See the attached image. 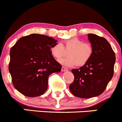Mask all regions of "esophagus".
Wrapping results in <instances>:
<instances>
[{"mask_svg": "<svg viewBox=\"0 0 122 122\" xmlns=\"http://www.w3.org/2000/svg\"><path fill=\"white\" fill-rule=\"evenodd\" d=\"M67 71H68V69H66L65 67H62V72Z\"/></svg>", "mask_w": 122, "mask_h": 122, "instance_id": "34e87169", "label": "esophagus"}]
</instances>
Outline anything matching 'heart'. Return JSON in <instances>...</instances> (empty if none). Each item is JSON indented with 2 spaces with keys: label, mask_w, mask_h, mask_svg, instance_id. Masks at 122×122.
I'll list each match as a JSON object with an SVG mask.
<instances>
[{
  "label": "heart",
  "mask_w": 122,
  "mask_h": 122,
  "mask_svg": "<svg viewBox=\"0 0 122 122\" xmlns=\"http://www.w3.org/2000/svg\"><path fill=\"white\" fill-rule=\"evenodd\" d=\"M68 53V57L60 59L59 63L67 67L81 66L86 64L92 57V47L77 38H72L64 42L57 43L51 48V53L56 59H59Z\"/></svg>",
  "instance_id": "heart-1"
}]
</instances>
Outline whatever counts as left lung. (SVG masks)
<instances>
[{
  "label": "left lung",
  "mask_w": 122,
  "mask_h": 122,
  "mask_svg": "<svg viewBox=\"0 0 122 122\" xmlns=\"http://www.w3.org/2000/svg\"><path fill=\"white\" fill-rule=\"evenodd\" d=\"M88 39L92 55L83 66L72 69L74 81L69 86L74 96L86 99L98 97L105 90L113 76L116 61L115 53L106 39L92 33Z\"/></svg>",
  "instance_id": "1"
}]
</instances>
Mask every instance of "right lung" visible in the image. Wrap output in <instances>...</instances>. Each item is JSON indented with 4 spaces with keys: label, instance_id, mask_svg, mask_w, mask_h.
Returning <instances> with one entry per match:
<instances>
[{
    "label": "right lung",
    "instance_id": "right-lung-1",
    "mask_svg": "<svg viewBox=\"0 0 122 122\" xmlns=\"http://www.w3.org/2000/svg\"><path fill=\"white\" fill-rule=\"evenodd\" d=\"M57 42L51 37L33 33L20 38L11 48L9 71L14 87L24 96L43 95L50 75L61 71L62 66L50 51Z\"/></svg>",
    "mask_w": 122,
    "mask_h": 122
}]
</instances>
